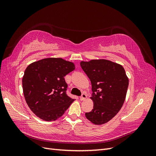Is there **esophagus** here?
Segmentation results:
<instances>
[{
	"label": "esophagus",
	"instance_id": "obj_1",
	"mask_svg": "<svg viewBox=\"0 0 156 156\" xmlns=\"http://www.w3.org/2000/svg\"><path fill=\"white\" fill-rule=\"evenodd\" d=\"M87 98V94H83L82 96L80 97V100H81V101H83L85 100V99Z\"/></svg>",
	"mask_w": 156,
	"mask_h": 156
}]
</instances>
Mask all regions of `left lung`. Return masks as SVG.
Segmentation results:
<instances>
[{"label":"left lung","mask_w":156,"mask_h":156,"mask_svg":"<svg viewBox=\"0 0 156 156\" xmlns=\"http://www.w3.org/2000/svg\"><path fill=\"white\" fill-rule=\"evenodd\" d=\"M81 66L92 84L93 109L87 119L95 125L104 124L119 112L126 100L129 79L122 65L105 59L81 61Z\"/></svg>","instance_id":"left-lung-1"}]
</instances>
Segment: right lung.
I'll list each match as a JSON object with an SVG mask.
<instances>
[{
    "mask_svg": "<svg viewBox=\"0 0 156 156\" xmlns=\"http://www.w3.org/2000/svg\"><path fill=\"white\" fill-rule=\"evenodd\" d=\"M75 64L62 58H48L32 62L22 79L25 99L30 110L45 121L62 116L74 101L66 94L64 77Z\"/></svg>",
    "mask_w": 156,
    "mask_h": 156,
    "instance_id": "right-lung-1",
    "label": "right lung"
}]
</instances>
